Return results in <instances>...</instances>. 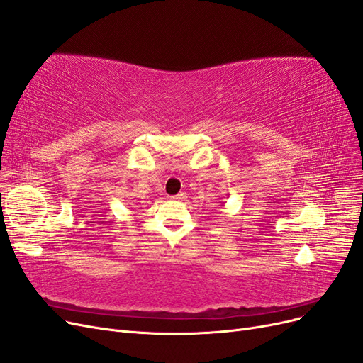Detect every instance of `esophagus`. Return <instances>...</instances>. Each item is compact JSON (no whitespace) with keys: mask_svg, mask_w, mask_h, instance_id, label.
<instances>
[{"mask_svg":"<svg viewBox=\"0 0 363 363\" xmlns=\"http://www.w3.org/2000/svg\"><path fill=\"white\" fill-rule=\"evenodd\" d=\"M171 199L175 200V201H184V200H186V194H184V192H180V194H177V195H172Z\"/></svg>","mask_w":363,"mask_h":363,"instance_id":"1","label":"esophagus"}]
</instances>
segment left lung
Instances as JSON below:
<instances>
[{"instance_id": "1", "label": "left lung", "mask_w": 363, "mask_h": 363, "mask_svg": "<svg viewBox=\"0 0 363 363\" xmlns=\"http://www.w3.org/2000/svg\"><path fill=\"white\" fill-rule=\"evenodd\" d=\"M223 204H224V203H223ZM223 204H221V206H223Z\"/></svg>"}]
</instances>
